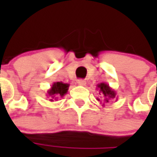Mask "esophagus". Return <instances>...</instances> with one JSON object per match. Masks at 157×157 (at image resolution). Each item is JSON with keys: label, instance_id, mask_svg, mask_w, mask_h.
<instances>
[{"label": "esophagus", "instance_id": "esophagus-1", "mask_svg": "<svg viewBox=\"0 0 157 157\" xmlns=\"http://www.w3.org/2000/svg\"><path fill=\"white\" fill-rule=\"evenodd\" d=\"M77 84H78V86H86V82L85 81L84 79H78V80L77 81Z\"/></svg>", "mask_w": 157, "mask_h": 157}]
</instances>
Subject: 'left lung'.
Here are the masks:
<instances>
[{"label": "left lung", "mask_w": 157, "mask_h": 157, "mask_svg": "<svg viewBox=\"0 0 157 157\" xmlns=\"http://www.w3.org/2000/svg\"><path fill=\"white\" fill-rule=\"evenodd\" d=\"M97 89L100 90V94L103 95L104 97V103L102 104V105H105V103H108L109 100H113L116 98V93L113 89H112L109 85L105 84V83H100V84H98L97 86ZM99 101H100V99H98ZM116 100H117V98H116Z\"/></svg>", "instance_id": "8db88e82"}]
</instances>
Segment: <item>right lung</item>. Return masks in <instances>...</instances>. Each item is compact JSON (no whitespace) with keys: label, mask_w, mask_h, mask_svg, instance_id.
Listing matches in <instances>:
<instances>
[{"label":"right lung","mask_w":157,"mask_h":157,"mask_svg":"<svg viewBox=\"0 0 157 157\" xmlns=\"http://www.w3.org/2000/svg\"><path fill=\"white\" fill-rule=\"evenodd\" d=\"M70 85L63 82H54L52 84L51 88L47 91V95L48 98H51L50 101H54V100H57L58 98H62L64 96L68 89H69Z\"/></svg>","instance_id":"right-lung-1"}]
</instances>
